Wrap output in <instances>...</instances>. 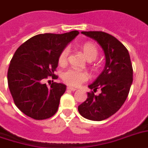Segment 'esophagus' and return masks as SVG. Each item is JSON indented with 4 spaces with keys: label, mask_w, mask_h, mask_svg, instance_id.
<instances>
[{
    "label": "esophagus",
    "mask_w": 148,
    "mask_h": 148,
    "mask_svg": "<svg viewBox=\"0 0 148 148\" xmlns=\"http://www.w3.org/2000/svg\"><path fill=\"white\" fill-rule=\"evenodd\" d=\"M67 90H72V91H74V90H77L76 88H72V87H67Z\"/></svg>",
    "instance_id": "1"
}]
</instances>
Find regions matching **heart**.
Here are the masks:
<instances>
[{
  "mask_svg": "<svg viewBox=\"0 0 148 148\" xmlns=\"http://www.w3.org/2000/svg\"><path fill=\"white\" fill-rule=\"evenodd\" d=\"M81 50L88 60H94L98 55V50L96 45L91 42H86L81 46ZM69 55V49L65 47L59 53L58 58V64L60 66H64L67 63ZM88 79V74L84 71L70 68L62 74V80L67 85L72 87H78Z\"/></svg>",
  "mask_w": 148,
  "mask_h": 148,
  "instance_id": "obj_1",
  "label": "heart"
}]
</instances>
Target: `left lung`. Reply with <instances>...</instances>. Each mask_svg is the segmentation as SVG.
<instances>
[{
	"label": "left lung",
	"mask_w": 148,
	"mask_h": 148,
	"mask_svg": "<svg viewBox=\"0 0 148 148\" xmlns=\"http://www.w3.org/2000/svg\"><path fill=\"white\" fill-rule=\"evenodd\" d=\"M81 34L101 45L105 53L106 64L96 81L88 86L93 90L78 106V111L87 119L101 121L115 114L126 101L133 82V67L127 49L114 36L103 31H82ZM97 89L101 92L95 95Z\"/></svg>",
	"instance_id": "left-lung-1"
}]
</instances>
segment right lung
Returning <instances> with one entry per match:
<instances>
[{
	"label": "right lung",
	"mask_w": 148,
	"mask_h": 148,
	"mask_svg": "<svg viewBox=\"0 0 148 148\" xmlns=\"http://www.w3.org/2000/svg\"><path fill=\"white\" fill-rule=\"evenodd\" d=\"M79 34H40L22 44L15 51L8 71V83L15 105L24 114L35 120H45L58 111L60 97L66 90L61 83L48 88L44 80L54 74L60 51Z\"/></svg>",
	"instance_id": "add662e5"
}]
</instances>
